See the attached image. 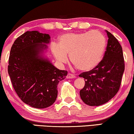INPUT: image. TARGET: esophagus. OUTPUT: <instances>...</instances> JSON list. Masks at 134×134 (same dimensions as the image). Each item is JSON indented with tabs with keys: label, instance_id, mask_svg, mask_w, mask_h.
Returning a JSON list of instances; mask_svg holds the SVG:
<instances>
[{
	"label": "esophagus",
	"instance_id": "obj_1",
	"mask_svg": "<svg viewBox=\"0 0 134 134\" xmlns=\"http://www.w3.org/2000/svg\"><path fill=\"white\" fill-rule=\"evenodd\" d=\"M75 75H74V74H71V73L68 74V75L66 76L67 79H74V78H75Z\"/></svg>",
	"mask_w": 134,
	"mask_h": 134
}]
</instances>
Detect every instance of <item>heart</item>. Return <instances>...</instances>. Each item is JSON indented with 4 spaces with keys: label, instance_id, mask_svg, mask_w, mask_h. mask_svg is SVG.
Wrapping results in <instances>:
<instances>
[{
    "label": "heart",
    "instance_id": "obj_1",
    "mask_svg": "<svg viewBox=\"0 0 134 134\" xmlns=\"http://www.w3.org/2000/svg\"><path fill=\"white\" fill-rule=\"evenodd\" d=\"M106 40L102 32L97 30L63 34L59 39V45L53 44L51 51L60 63L66 62L67 54L75 68L88 71L94 69L102 61L105 51Z\"/></svg>",
    "mask_w": 134,
    "mask_h": 134
}]
</instances>
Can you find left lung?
<instances>
[{
  "mask_svg": "<svg viewBox=\"0 0 134 134\" xmlns=\"http://www.w3.org/2000/svg\"><path fill=\"white\" fill-rule=\"evenodd\" d=\"M108 37L107 47L102 60L90 71L79 77L85 79L84 88L80 96L89 106H100L112 99L119 91L125 71L123 50L118 40L106 30Z\"/></svg>",
  "mask_w": 134,
  "mask_h": 134,
  "instance_id": "8db88e82",
  "label": "left lung"
}]
</instances>
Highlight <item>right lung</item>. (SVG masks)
I'll return each instance as SVG.
<instances>
[{"instance_id": "1", "label": "right lung", "mask_w": 134, "mask_h": 134, "mask_svg": "<svg viewBox=\"0 0 134 134\" xmlns=\"http://www.w3.org/2000/svg\"><path fill=\"white\" fill-rule=\"evenodd\" d=\"M49 35L26 31L11 48L8 71L19 97L28 105L43 109L51 106L57 97V85L68 71L60 70L43 56Z\"/></svg>"}]
</instances>
